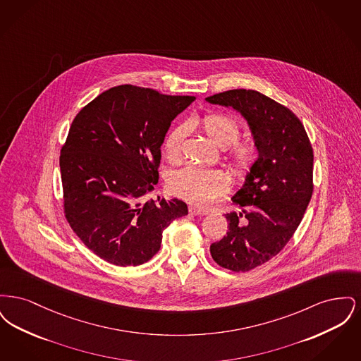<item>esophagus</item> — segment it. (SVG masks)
<instances>
[{"instance_id": "1", "label": "esophagus", "mask_w": 361, "mask_h": 361, "mask_svg": "<svg viewBox=\"0 0 361 361\" xmlns=\"http://www.w3.org/2000/svg\"><path fill=\"white\" fill-rule=\"evenodd\" d=\"M189 214L190 215H207L208 211L202 209V208H197V207H189Z\"/></svg>"}]
</instances>
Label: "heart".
<instances>
[{
	"label": "heart",
	"mask_w": 361,
	"mask_h": 361,
	"mask_svg": "<svg viewBox=\"0 0 361 361\" xmlns=\"http://www.w3.org/2000/svg\"><path fill=\"white\" fill-rule=\"evenodd\" d=\"M200 126L207 137L218 147L224 149L227 166L237 177H246L252 172L257 161V149L252 142L238 140L240 126L233 116L215 112L206 115ZM188 134L187 124L173 127L164 140V154L171 164L183 159V146ZM173 195L196 206H209L218 196L224 195L228 187L227 177L221 171L187 166L172 173L168 180Z\"/></svg>",
	"instance_id": "b5f03b06"
}]
</instances>
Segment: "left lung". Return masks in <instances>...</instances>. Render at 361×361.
<instances>
[{"label":"left lung","mask_w":361,"mask_h":361,"mask_svg":"<svg viewBox=\"0 0 361 361\" xmlns=\"http://www.w3.org/2000/svg\"><path fill=\"white\" fill-rule=\"evenodd\" d=\"M206 100L240 112L258 150L252 172L231 199L242 211L224 215L228 231L209 246L218 265L247 272L275 257L303 219L314 189V153L298 116L257 90L233 89Z\"/></svg>","instance_id":"1"}]
</instances>
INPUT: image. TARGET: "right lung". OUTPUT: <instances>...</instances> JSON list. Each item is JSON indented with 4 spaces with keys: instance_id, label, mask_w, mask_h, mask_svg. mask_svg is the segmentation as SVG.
Listing matches in <instances>:
<instances>
[{
    "instance_id": "add662e5",
    "label": "right lung",
    "mask_w": 361,
    "mask_h": 361,
    "mask_svg": "<svg viewBox=\"0 0 361 361\" xmlns=\"http://www.w3.org/2000/svg\"><path fill=\"white\" fill-rule=\"evenodd\" d=\"M195 99L114 86L71 123L59 157L63 212L77 237L106 262H147L161 247L162 231L188 214L178 199L143 203V196L158 183L171 123Z\"/></svg>"
}]
</instances>
